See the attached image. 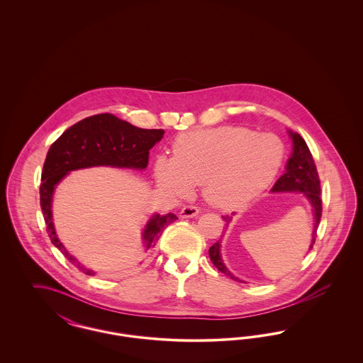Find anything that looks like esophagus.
I'll list each match as a JSON object with an SVG mask.
<instances>
[{"label":"esophagus","mask_w":363,"mask_h":363,"mask_svg":"<svg viewBox=\"0 0 363 363\" xmlns=\"http://www.w3.org/2000/svg\"><path fill=\"white\" fill-rule=\"evenodd\" d=\"M200 212V209L197 207H193V206H186V207L182 208L181 212H179V216L182 219H186V218H194L197 216Z\"/></svg>","instance_id":"34e87169"}]
</instances>
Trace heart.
Instances as JSON below:
<instances>
[{
  "mask_svg": "<svg viewBox=\"0 0 363 363\" xmlns=\"http://www.w3.org/2000/svg\"><path fill=\"white\" fill-rule=\"evenodd\" d=\"M284 159L280 138L242 126H218L179 135L173 157H156V184L175 197L201 185L212 207L245 206L275 179Z\"/></svg>",
  "mask_w": 363,
  "mask_h": 363,
  "instance_id": "b5f03b06",
  "label": "heart"
}]
</instances>
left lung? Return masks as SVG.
<instances>
[{"mask_svg":"<svg viewBox=\"0 0 363 363\" xmlns=\"http://www.w3.org/2000/svg\"><path fill=\"white\" fill-rule=\"evenodd\" d=\"M289 135L293 140V152L290 159L287 160L286 164V172L279 178L277 184L274 185L272 191H299L303 193V196L309 200L313 213H314V230H313V238H311L309 250H311L314 242H315V235H317V227L321 219V212H323V204H321V197H320V178L318 173L313 160L309 147L306 145L305 140L301 138L296 132L294 133L293 130H289ZM234 215V213H233ZM225 222V227L231 223L233 216L225 215L222 216ZM220 242H215L209 247V259L213 262V265L222 272L225 277L243 283V280L234 277L225 265L222 256H220Z\"/></svg>","mask_w":363,"mask_h":363,"instance_id":"1","label":"left lung"}]
</instances>
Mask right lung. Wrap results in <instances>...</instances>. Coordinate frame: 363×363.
Wrapping results in <instances>:
<instances>
[{
  "label": "right lung",
  "instance_id": "add662e5",
  "mask_svg": "<svg viewBox=\"0 0 363 363\" xmlns=\"http://www.w3.org/2000/svg\"><path fill=\"white\" fill-rule=\"evenodd\" d=\"M164 135L163 129H141L129 122L122 121L113 114H98L72 125L50 147L42 172L40 208L52 243L61 250L86 275L95 272L86 268L72 255L57 237L52 223V201L55 186L73 170L110 166L118 169L144 170L148 164L150 150ZM178 218L174 213L150 218L143 231L145 252H151L162 233Z\"/></svg>",
  "mask_w": 363,
  "mask_h": 363
}]
</instances>
